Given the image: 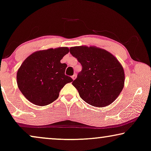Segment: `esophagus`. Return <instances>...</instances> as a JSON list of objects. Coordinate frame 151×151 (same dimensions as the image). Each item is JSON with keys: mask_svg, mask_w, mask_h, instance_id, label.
Masks as SVG:
<instances>
[{"mask_svg": "<svg viewBox=\"0 0 151 151\" xmlns=\"http://www.w3.org/2000/svg\"><path fill=\"white\" fill-rule=\"evenodd\" d=\"M76 77H77V76H76V74H74V75H73V76H71L72 79H73V80L76 79Z\"/></svg>", "mask_w": 151, "mask_h": 151, "instance_id": "1", "label": "esophagus"}]
</instances>
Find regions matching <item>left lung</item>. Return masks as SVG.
<instances>
[{
	"mask_svg": "<svg viewBox=\"0 0 151 151\" xmlns=\"http://www.w3.org/2000/svg\"><path fill=\"white\" fill-rule=\"evenodd\" d=\"M70 53L82 67L72 82L80 98L94 106L112 104L124 86V71L118 60L105 49L95 46L73 47Z\"/></svg>",
	"mask_w": 151,
	"mask_h": 151,
	"instance_id": "8db88e82",
	"label": "left lung"
}]
</instances>
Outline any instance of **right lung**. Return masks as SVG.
Listing matches in <instances>:
<instances>
[{
	"mask_svg": "<svg viewBox=\"0 0 151 151\" xmlns=\"http://www.w3.org/2000/svg\"><path fill=\"white\" fill-rule=\"evenodd\" d=\"M68 47L38 51L28 56L18 70L16 80L23 96L33 104L46 106L58 98L66 84L73 81L65 74L67 65L60 60Z\"/></svg>",
	"mask_w": 151,
	"mask_h": 151,
	"instance_id": "obj_1",
	"label": "right lung"
}]
</instances>
